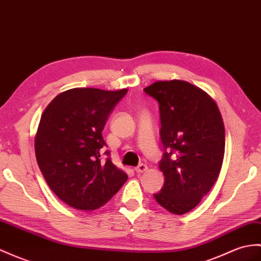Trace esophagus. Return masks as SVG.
Returning <instances> with one entry per match:
<instances>
[{
  "label": "esophagus",
  "mask_w": 261,
  "mask_h": 261,
  "mask_svg": "<svg viewBox=\"0 0 261 261\" xmlns=\"http://www.w3.org/2000/svg\"><path fill=\"white\" fill-rule=\"evenodd\" d=\"M135 170L138 173H142V172L148 170V167H147V165H143V163H141V165H139L138 167H136Z\"/></svg>",
  "instance_id": "1"
}]
</instances>
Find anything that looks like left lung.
Wrapping results in <instances>:
<instances>
[{
  "label": "left lung",
  "mask_w": 261,
  "mask_h": 261,
  "mask_svg": "<svg viewBox=\"0 0 261 261\" xmlns=\"http://www.w3.org/2000/svg\"><path fill=\"white\" fill-rule=\"evenodd\" d=\"M158 101L159 162L165 174L155 201L174 215L192 210L213 188L225 154V126L216 102L191 83L158 81L143 89Z\"/></svg>",
  "instance_id": "obj_1"
}]
</instances>
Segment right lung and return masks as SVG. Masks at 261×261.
Masks as SVG:
<instances>
[{
  "label": "right lung",
  "mask_w": 261,
  "mask_h": 261,
  "mask_svg": "<svg viewBox=\"0 0 261 261\" xmlns=\"http://www.w3.org/2000/svg\"><path fill=\"white\" fill-rule=\"evenodd\" d=\"M126 92L71 89L56 96L42 114L36 161L51 190L74 209H98L128 179L112 163L102 138L109 116Z\"/></svg>",
  "instance_id": "right-lung-1"
}]
</instances>
